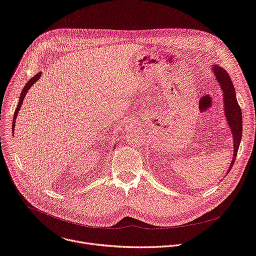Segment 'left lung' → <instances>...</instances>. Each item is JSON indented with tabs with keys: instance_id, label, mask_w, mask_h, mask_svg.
<instances>
[{
	"instance_id": "1",
	"label": "left lung",
	"mask_w": 256,
	"mask_h": 256,
	"mask_svg": "<svg viewBox=\"0 0 256 256\" xmlns=\"http://www.w3.org/2000/svg\"><path fill=\"white\" fill-rule=\"evenodd\" d=\"M212 70L214 72V78L220 85L223 96V106H224V115L227 121L228 128L230 130L232 135L234 142V156L230 162V166L228 168L226 174H228L234 164V160L238 154V146L242 139V132H243V119H242V111L236 100V94L234 86L232 82L230 76H228L223 67L212 64Z\"/></svg>"
}]
</instances>
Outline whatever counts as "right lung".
<instances>
[{
  "instance_id": "add662e5",
  "label": "right lung",
  "mask_w": 256,
  "mask_h": 256,
  "mask_svg": "<svg viewBox=\"0 0 256 256\" xmlns=\"http://www.w3.org/2000/svg\"><path fill=\"white\" fill-rule=\"evenodd\" d=\"M40 76H42V72H39L37 74H35L33 78H31L28 80V83H26V84L24 85V89L22 90L20 96V100H18V106H16V112H14V116H13L12 130H14V128H16V117H18V115L20 109V106H22V102H24V96H26V92H28L29 89L37 82V80L40 78ZM12 132H13V130H12ZM113 150H114V148H113Z\"/></svg>"
}]
</instances>
